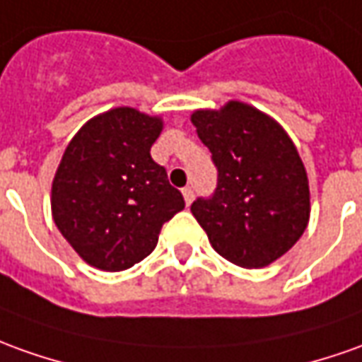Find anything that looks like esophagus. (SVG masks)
Segmentation results:
<instances>
[{"mask_svg": "<svg viewBox=\"0 0 362 362\" xmlns=\"http://www.w3.org/2000/svg\"><path fill=\"white\" fill-rule=\"evenodd\" d=\"M181 193H183V199H185V205H191V203H193V197H195L193 195V189H191V187H185Z\"/></svg>", "mask_w": 362, "mask_h": 362, "instance_id": "esophagus-1", "label": "esophagus"}]
</instances>
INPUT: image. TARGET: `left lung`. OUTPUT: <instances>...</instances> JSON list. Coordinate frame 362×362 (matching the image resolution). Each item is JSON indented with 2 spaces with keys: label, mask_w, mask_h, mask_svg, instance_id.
Masks as SVG:
<instances>
[{
  "label": "left lung",
  "mask_w": 362,
  "mask_h": 362,
  "mask_svg": "<svg viewBox=\"0 0 362 362\" xmlns=\"http://www.w3.org/2000/svg\"><path fill=\"white\" fill-rule=\"evenodd\" d=\"M197 136L213 153L218 183L191 213L209 243L240 268H264L290 250L310 223V181L276 119L244 102L195 110Z\"/></svg>",
  "instance_id": "8db88e82"
}]
</instances>
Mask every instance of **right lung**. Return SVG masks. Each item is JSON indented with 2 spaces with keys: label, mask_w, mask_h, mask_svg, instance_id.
<instances>
[{
  "label": "right lung",
  "mask_w": 362,
  "mask_h": 362,
  "mask_svg": "<svg viewBox=\"0 0 362 362\" xmlns=\"http://www.w3.org/2000/svg\"><path fill=\"white\" fill-rule=\"evenodd\" d=\"M161 129V116L119 106L88 119L62 153L52 179V221L98 270H128L144 260L163 223L185 209L149 153Z\"/></svg>",
  "instance_id": "add662e5"
}]
</instances>
